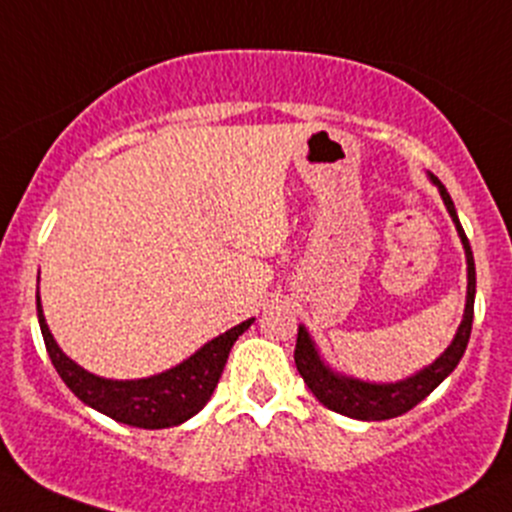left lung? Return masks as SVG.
I'll use <instances>...</instances> for the list:
<instances>
[{
	"instance_id": "8db88e82",
	"label": "left lung",
	"mask_w": 512,
	"mask_h": 512,
	"mask_svg": "<svg viewBox=\"0 0 512 512\" xmlns=\"http://www.w3.org/2000/svg\"><path fill=\"white\" fill-rule=\"evenodd\" d=\"M431 183L436 185L438 193H441L448 215H451V220L456 223L458 237H461L463 242V250H466L468 294L461 327H458L456 337L448 344L446 352L438 356L431 366H426V369H421L418 374L409 376V379L396 381V384H369V381H359L352 379V376L337 374V371H332L324 364V359L317 352V344L312 342L307 329L299 327L297 347H294V364H297V371L302 374L309 391H312L329 411H337V414H344L349 418H359V421H386V418L406 414V411L414 409L416 404H421V401L426 399V396L431 394L453 369H456L463 352H466L473 327V302H476V262H473L471 242H468L466 232H463L451 195H448V190L443 188V183L436 175H431Z\"/></svg>"
}]
</instances>
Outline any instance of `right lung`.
I'll use <instances>...</instances> for the list:
<instances>
[{"label": "right lung", "instance_id": "1", "mask_svg": "<svg viewBox=\"0 0 512 512\" xmlns=\"http://www.w3.org/2000/svg\"><path fill=\"white\" fill-rule=\"evenodd\" d=\"M36 314H39L46 352H49L51 364L59 371L64 384L86 406L101 411L113 421L136 428H170L198 414L218 386L232 344L255 322V319H247V322L227 329L225 334H220L213 342L200 347L193 356H188L183 364L173 366L163 374L148 376V379L113 381L81 369L76 361H71L61 352L44 319L39 294H36Z\"/></svg>", "mask_w": 512, "mask_h": 512}]
</instances>
